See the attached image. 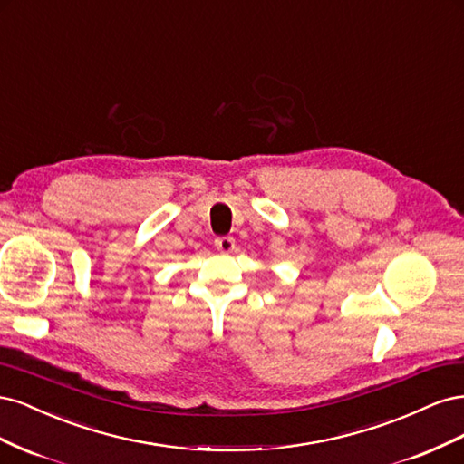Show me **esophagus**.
<instances>
[{"label":"esophagus","mask_w":464,"mask_h":464,"mask_svg":"<svg viewBox=\"0 0 464 464\" xmlns=\"http://www.w3.org/2000/svg\"><path fill=\"white\" fill-rule=\"evenodd\" d=\"M215 247L218 251H222V254H230V251L236 247V242H234V237H230V236H220L215 240Z\"/></svg>","instance_id":"obj_1"}]
</instances>
